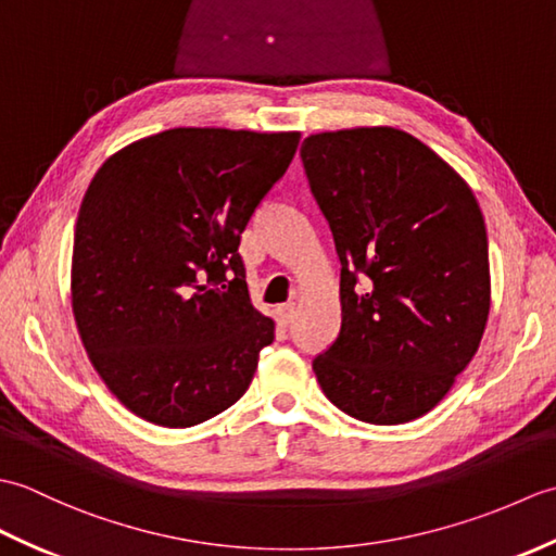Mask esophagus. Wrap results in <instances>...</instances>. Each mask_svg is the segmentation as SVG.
<instances>
[{"label":"esophagus","instance_id":"1","mask_svg":"<svg viewBox=\"0 0 556 556\" xmlns=\"http://www.w3.org/2000/svg\"><path fill=\"white\" fill-rule=\"evenodd\" d=\"M293 317H296V303H285V305H279L277 308V320L281 323V325H291L293 323Z\"/></svg>","mask_w":556,"mask_h":556}]
</instances>
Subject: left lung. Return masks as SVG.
<instances>
[{
	"label": "left lung",
	"mask_w": 556,
	"mask_h": 556,
	"mask_svg": "<svg viewBox=\"0 0 556 556\" xmlns=\"http://www.w3.org/2000/svg\"><path fill=\"white\" fill-rule=\"evenodd\" d=\"M311 191L341 263V329L313 361L351 418L401 425L466 370L490 315L485 219L470 186L392 126L303 140Z\"/></svg>",
	"instance_id": "left-lung-1"
}]
</instances>
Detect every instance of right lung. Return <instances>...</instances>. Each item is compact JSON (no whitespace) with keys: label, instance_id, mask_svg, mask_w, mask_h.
Instances as JSON below:
<instances>
[{"label":"right lung","instance_id":"add662e5","mask_svg":"<svg viewBox=\"0 0 556 556\" xmlns=\"http://www.w3.org/2000/svg\"><path fill=\"white\" fill-rule=\"evenodd\" d=\"M299 138L169 128L90 181L71 308L92 368L138 418L191 428L245 394L275 323L253 308L239 243Z\"/></svg>","mask_w":556,"mask_h":556}]
</instances>
